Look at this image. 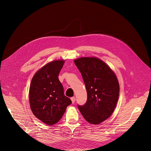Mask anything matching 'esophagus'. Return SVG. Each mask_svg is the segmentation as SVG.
Masks as SVG:
<instances>
[{
  "instance_id": "34e87169",
  "label": "esophagus",
  "mask_w": 151,
  "mask_h": 151,
  "mask_svg": "<svg viewBox=\"0 0 151 151\" xmlns=\"http://www.w3.org/2000/svg\"><path fill=\"white\" fill-rule=\"evenodd\" d=\"M71 101H72L73 104H74L75 101V100H76V99H75V97H71Z\"/></svg>"
}]
</instances>
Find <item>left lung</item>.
<instances>
[{"instance_id": "obj_1", "label": "left lung", "mask_w": 151, "mask_h": 151, "mask_svg": "<svg viewBox=\"0 0 151 151\" xmlns=\"http://www.w3.org/2000/svg\"><path fill=\"white\" fill-rule=\"evenodd\" d=\"M81 73L88 94L84 105H78L85 119L99 124L112 114L119 95L117 78L108 65L96 58L75 60Z\"/></svg>"}]
</instances>
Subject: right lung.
I'll list each match as a JSON object with an SVG mask.
<instances>
[{"instance_id":"right-lung-1","label":"right lung","mask_w":151,"mask_h":151,"mask_svg":"<svg viewBox=\"0 0 151 151\" xmlns=\"http://www.w3.org/2000/svg\"><path fill=\"white\" fill-rule=\"evenodd\" d=\"M64 60H54L40 69L32 79L29 103L34 116L49 125L56 124L71 104L58 76Z\"/></svg>"}]
</instances>
